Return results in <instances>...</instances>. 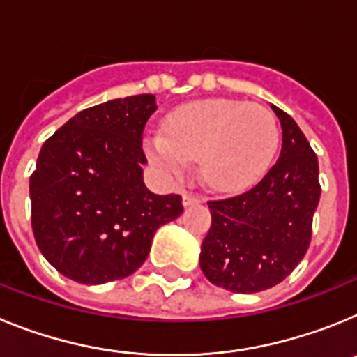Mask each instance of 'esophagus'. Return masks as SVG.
Returning <instances> with one entry per match:
<instances>
[{
  "label": "esophagus",
  "instance_id": "obj_1",
  "mask_svg": "<svg viewBox=\"0 0 357 357\" xmlns=\"http://www.w3.org/2000/svg\"><path fill=\"white\" fill-rule=\"evenodd\" d=\"M200 202H202V198L197 197V195H193V193H184V195H182V204H184L185 207L197 206V204H200Z\"/></svg>",
  "mask_w": 357,
  "mask_h": 357
}]
</instances>
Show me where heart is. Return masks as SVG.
Wrapping results in <instances>:
<instances>
[{"instance_id": "b5f03b06", "label": "heart", "mask_w": 357, "mask_h": 357, "mask_svg": "<svg viewBox=\"0 0 357 357\" xmlns=\"http://www.w3.org/2000/svg\"><path fill=\"white\" fill-rule=\"evenodd\" d=\"M279 144L275 116L259 103L206 100L169 116L164 134L148 141L151 160L182 175L200 159L204 181L216 189H238L259 178Z\"/></svg>"}]
</instances>
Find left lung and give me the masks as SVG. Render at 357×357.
<instances>
[{
	"mask_svg": "<svg viewBox=\"0 0 357 357\" xmlns=\"http://www.w3.org/2000/svg\"><path fill=\"white\" fill-rule=\"evenodd\" d=\"M282 128L279 160L254 188L207 202L211 229L200 268L232 293H257L282 282L302 261L320 202L318 159L295 119L272 105Z\"/></svg>",
	"mask_w": 357,
	"mask_h": 357,
	"instance_id": "left-lung-1",
	"label": "left lung"
}]
</instances>
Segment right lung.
Listing matches in <instances>:
<instances>
[{
	"instance_id": "1",
	"label": "right lung",
	"mask_w": 357,
	"mask_h": 357,
	"mask_svg": "<svg viewBox=\"0 0 357 357\" xmlns=\"http://www.w3.org/2000/svg\"><path fill=\"white\" fill-rule=\"evenodd\" d=\"M153 94L73 116L43 144L30 176L31 229L56 272L80 284L125 279L146 261L157 229L181 216V195L144 185L143 130Z\"/></svg>"
}]
</instances>
